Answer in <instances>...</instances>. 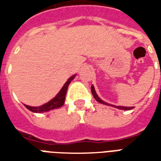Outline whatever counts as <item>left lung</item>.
<instances>
[{
  "instance_id": "8db88e82",
  "label": "left lung",
  "mask_w": 161,
  "mask_h": 161,
  "mask_svg": "<svg viewBox=\"0 0 161 161\" xmlns=\"http://www.w3.org/2000/svg\"><path fill=\"white\" fill-rule=\"evenodd\" d=\"M91 92H92V95H93V97H95V99L98 102V103H103V104H106V105H110L107 103H105L103 102V100H101L100 98L98 97L96 93V91H95V89H94V86L92 85L91 86ZM110 106H113V107H115V108H117L119 109H123V110H129V109H132L133 107H123V106H114V105H110Z\"/></svg>"
}]
</instances>
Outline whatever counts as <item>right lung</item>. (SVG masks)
Returning a JSON list of instances; mask_svg holds the SVG:
<instances>
[{
	"label": "right lung",
	"mask_w": 161,
	"mask_h": 161,
	"mask_svg": "<svg viewBox=\"0 0 161 161\" xmlns=\"http://www.w3.org/2000/svg\"><path fill=\"white\" fill-rule=\"evenodd\" d=\"M75 76L76 75H74L71 77H70L67 80L66 83L64 84L63 88L61 89V91L58 92V94L57 95L56 97L53 98V99H52L51 101L46 103V104L40 106V107H31V106H28V105H25L26 108H28L30 111L34 112V113H43V112L49 111V110H52V109H54V108H58L62 107L64 103V100H65V96H66L68 86H69L70 82L73 80Z\"/></svg>",
	"instance_id": "1"
}]
</instances>
